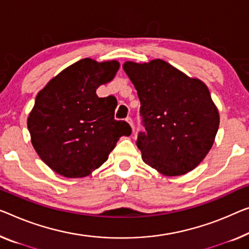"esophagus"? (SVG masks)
<instances>
[{
    "mask_svg": "<svg viewBox=\"0 0 249 249\" xmlns=\"http://www.w3.org/2000/svg\"><path fill=\"white\" fill-rule=\"evenodd\" d=\"M126 122H127V123L131 125V127L134 129V122H133V120H132V117H126V120H125Z\"/></svg>",
    "mask_w": 249,
    "mask_h": 249,
    "instance_id": "1",
    "label": "esophagus"
}]
</instances>
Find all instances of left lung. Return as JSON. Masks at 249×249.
<instances>
[{
  "label": "left lung",
  "mask_w": 249,
  "mask_h": 249,
  "mask_svg": "<svg viewBox=\"0 0 249 249\" xmlns=\"http://www.w3.org/2000/svg\"><path fill=\"white\" fill-rule=\"evenodd\" d=\"M123 68L141 102L145 132L139 133L136 145L143 161L169 177L194 170L210 151L219 127L209 89L161 59L126 61Z\"/></svg>",
  "instance_id": "obj_1"
}]
</instances>
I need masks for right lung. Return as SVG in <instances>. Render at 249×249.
Listing matches in <instances>:
<instances>
[{
  "label": "right lung",
  "mask_w": 249,
  "mask_h": 249,
  "mask_svg": "<svg viewBox=\"0 0 249 249\" xmlns=\"http://www.w3.org/2000/svg\"><path fill=\"white\" fill-rule=\"evenodd\" d=\"M116 60L85 58L67 67L36 95L28 117L31 142L41 160L60 176L83 178L108 159L132 128L114 118L116 98L96 89L116 75Z\"/></svg>",
  "instance_id": "1"
}]
</instances>
